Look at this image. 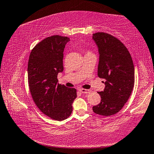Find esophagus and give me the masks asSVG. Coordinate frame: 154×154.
Here are the masks:
<instances>
[{
	"label": "esophagus",
	"instance_id": "34e87169",
	"mask_svg": "<svg viewBox=\"0 0 154 154\" xmlns=\"http://www.w3.org/2000/svg\"><path fill=\"white\" fill-rule=\"evenodd\" d=\"M79 91L82 94H89L91 92L90 89H79Z\"/></svg>",
	"mask_w": 154,
	"mask_h": 154
}]
</instances>
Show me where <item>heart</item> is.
I'll return each mask as SVG.
<instances>
[{
  "mask_svg": "<svg viewBox=\"0 0 154 154\" xmlns=\"http://www.w3.org/2000/svg\"><path fill=\"white\" fill-rule=\"evenodd\" d=\"M91 54V53H89V52H88V53H87V54Z\"/></svg>",
  "mask_w": 154,
  "mask_h": 154,
  "instance_id": "b5f03b06",
  "label": "heart"
}]
</instances>
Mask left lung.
Returning <instances> with one entry per match:
<instances>
[{"mask_svg": "<svg viewBox=\"0 0 154 154\" xmlns=\"http://www.w3.org/2000/svg\"><path fill=\"white\" fill-rule=\"evenodd\" d=\"M92 39L98 49V77L104 79V91H99L100 104L93 111L109 116L121 110L129 98L135 83V69L127 48L114 36L104 32L94 33Z\"/></svg>", "mask_w": 154, "mask_h": 154, "instance_id": "1", "label": "left lung"}]
</instances>
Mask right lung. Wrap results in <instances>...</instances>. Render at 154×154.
<instances>
[{
	"label": "right lung",
	"instance_id": "obj_1",
	"mask_svg": "<svg viewBox=\"0 0 154 154\" xmlns=\"http://www.w3.org/2000/svg\"><path fill=\"white\" fill-rule=\"evenodd\" d=\"M67 37L53 35L39 42L30 53L27 72L31 94L41 112L56 121L71 115L77 97L75 88L58 84L57 75L63 71V52Z\"/></svg>",
	"mask_w": 154,
	"mask_h": 154
}]
</instances>
